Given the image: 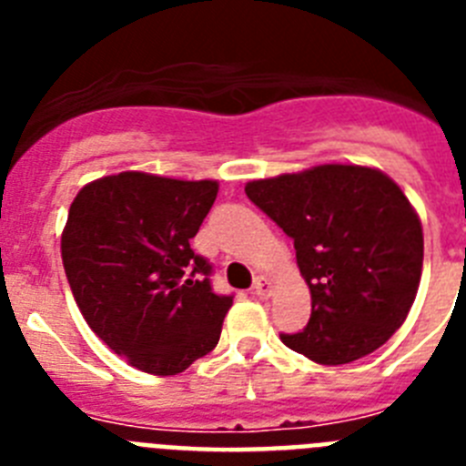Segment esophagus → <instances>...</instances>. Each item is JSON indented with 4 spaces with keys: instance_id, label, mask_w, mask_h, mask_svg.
I'll return each mask as SVG.
<instances>
[{
    "instance_id": "esophagus-1",
    "label": "esophagus",
    "mask_w": 466,
    "mask_h": 466,
    "mask_svg": "<svg viewBox=\"0 0 466 466\" xmlns=\"http://www.w3.org/2000/svg\"><path fill=\"white\" fill-rule=\"evenodd\" d=\"M270 291H273V282L268 278H257V282H254V294L258 299H268Z\"/></svg>"
}]
</instances>
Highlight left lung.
<instances>
[{"label":"left lung","instance_id":"1","mask_svg":"<svg viewBox=\"0 0 466 466\" xmlns=\"http://www.w3.org/2000/svg\"><path fill=\"white\" fill-rule=\"evenodd\" d=\"M247 198L294 240L310 287V322L279 333L317 364L371 355L403 324L422 273V226L401 188L380 170L317 166L257 179Z\"/></svg>","mask_w":466,"mask_h":466}]
</instances>
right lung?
Returning <instances> with one entry per match:
<instances>
[{"mask_svg": "<svg viewBox=\"0 0 466 466\" xmlns=\"http://www.w3.org/2000/svg\"><path fill=\"white\" fill-rule=\"evenodd\" d=\"M219 184L118 172L86 184L63 230V266L88 327L130 366L177 376L219 343L233 296L191 249Z\"/></svg>", "mask_w": 466, "mask_h": 466, "instance_id": "add662e5", "label": "right lung"}]
</instances>
